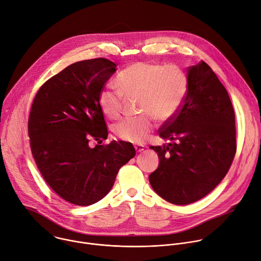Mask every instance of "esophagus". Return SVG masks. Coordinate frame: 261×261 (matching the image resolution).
<instances>
[{
	"label": "esophagus",
	"mask_w": 261,
	"mask_h": 261,
	"mask_svg": "<svg viewBox=\"0 0 261 261\" xmlns=\"http://www.w3.org/2000/svg\"><path fill=\"white\" fill-rule=\"evenodd\" d=\"M134 147H135V151L137 153H140V152H142L144 150V145H142V144H136Z\"/></svg>",
	"instance_id": "34e87169"
}]
</instances>
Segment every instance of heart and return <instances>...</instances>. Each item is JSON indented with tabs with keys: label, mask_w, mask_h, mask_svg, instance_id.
I'll return each instance as SVG.
<instances>
[{
	"label": "heart",
	"mask_w": 261,
	"mask_h": 261,
	"mask_svg": "<svg viewBox=\"0 0 261 261\" xmlns=\"http://www.w3.org/2000/svg\"><path fill=\"white\" fill-rule=\"evenodd\" d=\"M116 86L118 90L100 91L99 108L105 117L116 120L122 113L123 96H137L138 110L143 114L122 120L114 131L122 140L140 143L153 130L155 118L165 122L178 113L189 91V79L176 65L136 62L119 73Z\"/></svg>",
	"instance_id": "b5f03b06"
}]
</instances>
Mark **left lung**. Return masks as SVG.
Masks as SVG:
<instances>
[{"label":"left lung","instance_id":"1","mask_svg":"<svg viewBox=\"0 0 261 261\" xmlns=\"http://www.w3.org/2000/svg\"><path fill=\"white\" fill-rule=\"evenodd\" d=\"M189 91L178 113L160 128L169 143L150 146L160 164L151 186L166 201L184 205L211 191L228 172L237 152L234 110L225 87L203 61L188 68Z\"/></svg>","mask_w":261,"mask_h":261}]
</instances>
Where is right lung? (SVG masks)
Masks as SVG:
<instances>
[{
  "mask_svg": "<svg viewBox=\"0 0 261 261\" xmlns=\"http://www.w3.org/2000/svg\"><path fill=\"white\" fill-rule=\"evenodd\" d=\"M117 64L104 58L69 65L37 92L28 131L33 158L44 180L66 201L91 205L113 188L119 169L136 152L132 143H101L108 132L98 96Z\"/></svg>",
  "mask_w": 261,
  "mask_h": 261,
  "instance_id": "obj_1",
  "label": "right lung"
}]
</instances>
